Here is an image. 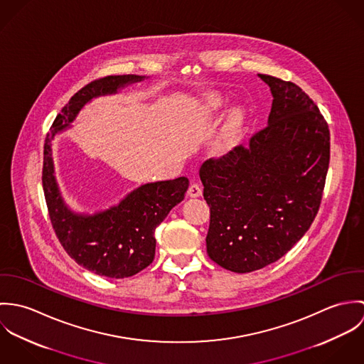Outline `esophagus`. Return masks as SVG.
I'll use <instances>...</instances> for the list:
<instances>
[{
  "label": "esophagus",
  "instance_id": "obj_1",
  "mask_svg": "<svg viewBox=\"0 0 364 364\" xmlns=\"http://www.w3.org/2000/svg\"><path fill=\"white\" fill-rule=\"evenodd\" d=\"M188 196H191V198H199V196H202V188H200V185H199V183H192V185L189 186V189H188Z\"/></svg>",
  "mask_w": 364,
  "mask_h": 364
}]
</instances>
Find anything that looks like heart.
Segmentation results:
<instances>
[{"label":"heart","instance_id":"1","mask_svg":"<svg viewBox=\"0 0 364 364\" xmlns=\"http://www.w3.org/2000/svg\"><path fill=\"white\" fill-rule=\"evenodd\" d=\"M225 106V101L224 98L220 95V94H215V92H211V94H206L200 102L198 104V107L195 110V116L196 117H200V119H206V117H213L218 113L223 112ZM238 124H240V117L237 114H232L225 126V130H224V139L225 140H230L235 136L237 133V129H238Z\"/></svg>","mask_w":364,"mask_h":364}]
</instances>
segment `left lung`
Listing matches in <instances>:
<instances>
[{
    "mask_svg": "<svg viewBox=\"0 0 364 364\" xmlns=\"http://www.w3.org/2000/svg\"><path fill=\"white\" fill-rule=\"evenodd\" d=\"M259 77L273 95L267 126L199 171L210 208L208 257L237 273L280 259L301 240L329 166L331 136L318 106L294 82Z\"/></svg>",
    "mask_w": 364,
    "mask_h": 364,
    "instance_id": "1",
    "label": "left lung"
}]
</instances>
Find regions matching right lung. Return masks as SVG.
<instances>
[{
  "label": "right lung",
  "mask_w": 364,
  "mask_h": 364,
  "mask_svg": "<svg viewBox=\"0 0 364 364\" xmlns=\"http://www.w3.org/2000/svg\"><path fill=\"white\" fill-rule=\"evenodd\" d=\"M141 75H107L81 88L53 122L45 140L42 183L53 230L64 251L82 267L112 279L130 277L146 269L156 255V225L181 203L189 186L185 176L146 183L117 206L94 215L75 214L65 206L54 178L52 141L92 98L114 94L141 81Z\"/></svg>",
  "instance_id": "obj_1"
}]
</instances>
